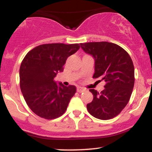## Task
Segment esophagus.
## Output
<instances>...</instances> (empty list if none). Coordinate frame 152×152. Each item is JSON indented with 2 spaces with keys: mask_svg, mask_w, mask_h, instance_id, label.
<instances>
[{
  "mask_svg": "<svg viewBox=\"0 0 152 152\" xmlns=\"http://www.w3.org/2000/svg\"><path fill=\"white\" fill-rule=\"evenodd\" d=\"M85 91V89L83 88H81V87H78L77 88V92L78 93H82V92Z\"/></svg>",
  "mask_w": 152,
  "mask_h": 152,
  "instance_id": "34e87169",
  "label": "esophagus"
}]
</instances>
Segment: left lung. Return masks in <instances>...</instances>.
Segmentation results:
<instances>
[{"label":"left lung","instance_id":"left-lung-1","mask_svg":"<svg viewBox=\"0 0 152 152\" xmlns=\"http://www.w3.org/2000/svg\"><path fill=\"white\" fill-rule=\"evenodd\" d=\"M80 45L95 60L93 78L106 83L100 93L89 90L94 99L87 104V110L99 119H111L121 113L130 99L135 81L133 61L126 50L115 43L102 41Z\"/></svg>","mask_w":152,"mask_h":152}]
</instances>
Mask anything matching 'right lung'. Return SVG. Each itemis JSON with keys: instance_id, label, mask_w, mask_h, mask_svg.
<instances>
[{"instance_id": "right-lung-1", "label": "right lung", "mask_w": 152, "mask_h": 152, "mask_svg": "<svg viewBox=\"0 0 152 152\" xmlns=\"http://www.w3.org/2000/svg\"><path fill=\"white\" fill-rule=\"evenodd\" d=\"M78 43H48L35 47L22 61L19 71L20 90L33 112L46 119L62 116L76 88L54 81L69 56L79 49Z\"/></svg>"}]
</instances>
